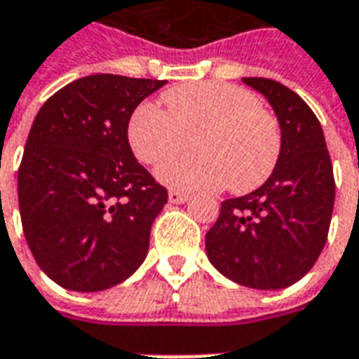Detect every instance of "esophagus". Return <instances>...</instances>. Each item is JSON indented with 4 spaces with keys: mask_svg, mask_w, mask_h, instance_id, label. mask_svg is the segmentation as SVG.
<instances>
[{
    "mask_svg": "<svg viewBox=\"0 0 359 359\" xmlns=\"http://www.w3.org/2000/svg\"><path fill=\"white\" fill-rule=\"evenodd\" d=\"M168 201L172 203V205H183V203H187V201H189V195L180 193V191H170Z\"/></svg>",
    "mask_w": 359,
    "mask_h": 359,
    "instance_id": "obj_1",
    "label": "esophagus"
}]
</instances>
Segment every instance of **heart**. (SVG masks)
<instances>
[{
  "instance_id": "b5f03b06",
  "label": "heart",
  "mask_w": 359,
  "mask_h": 359,
  "mask_svg": "<svg viewBox=\"0 0 359 359\" xmlns=\"http://www.w3.org/2000/svg\"><path fill=\"white\" fill-rule=\"evenodd\" d=\"M166 112L141 103L128 122V141L135 158L158 164L191 140L196 153L170 159L156 180L176 191L235 193L260 187L276 168L281 132L276 118L260 109L255 93L226 82L180 86L162 97Z\"/></svg>"
}]
</instances>
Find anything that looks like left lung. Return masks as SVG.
<instances>
[{
  "label": "left lung",
  "mask_w": 359,
  "mask_h": 359,
  "mask_svg": "<svg viewBox=\"0 0 359 359\" xmlns=\"http://www.w3.org/2000/svg\"><path fill=\"white\" fill-rule=\"evenodd\" d=\"M262 93L281 128V153L266 182L226 198L206 233V256L243 287L285 289L312 269L325 247L334 205L333 164L318 116L269 78H243Z\"/></svg>",
  "instance_id": "obj_1"
}]
</instances>
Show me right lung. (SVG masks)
<instances>
[{
    "label": "right lung",
    "mask_w": 359,
    "mask_h": 359,
    "mask_svg": "<svg viewBox=\"0 0 359 359\" xmlns=\"http://www.w3.org/2000/svg\"><path fill=\"white\" fill-rule=\"evenodd\" d=\"M164 83L83 76L34 118L18 168V208L36 262L65 289H111L147 256L168 191L133 156L128 122Z\"/></svg>",
    "instance_id": "obj_1"
}]
</instances>
